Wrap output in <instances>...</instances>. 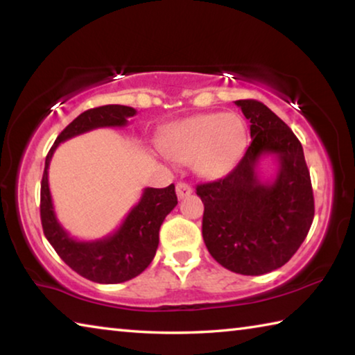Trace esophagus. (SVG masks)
Returning <instances> with one entry per match:
<instances>
[{
  "mask_svg": "<svg viewBox=\"0 0 355 355\" xmlns=\"http://www.w3.org/2000/svg\"><path fill=\"white\" fill-rule=\"evenodd\" d=\"M175 191H177L178 199H186V197L192 194V188L188 183H177Z\"/></svg>",
  "mask_w": 355,
  "mask_h": 355,
  "instance_id": "34e87169",
  "label": "esophagus"
}]
</instances>
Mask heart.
<instances>
[{"label": "heart", "mask_w": 355, "mask_h": 355, "mask_svg": "<svg viewBox=\"0 0 355 355\" xmlns=\"http://www.w3.org/2000/svg\"><path fill=\"white\" fill-rule=\"evenodd\" d=\"M248 128L235 112L199 114L172 123L161 137V150L177 163H191L200 177L227 175L241 158Z\"/></svg>", "instance_id": "1"}]
</instances>
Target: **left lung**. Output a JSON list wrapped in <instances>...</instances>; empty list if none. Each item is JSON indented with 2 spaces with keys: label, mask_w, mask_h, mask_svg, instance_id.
<instances>
[{
  "label": "left lung",
  "mask_w": 355,
  "mask_h": 355,
  "mask_svg": "<svg viewBox=\"0 0 355 355\" xmlns=\"http://www.w3.org/2000/svg\"><path fill=\"white\" fill-rule=\"evenodd\" d=\"M250 120L252 142L225 178L197 186L205 211L203 241L228 271L261 275L284 266L304 243L315 216L313 191L302 146L266 105L238 100ZM274 155L278 172L261 180L257 164Z\"/></svg>",
  "instance_id": "1"
}]
</instances>
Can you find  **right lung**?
<instances>
[{"label":"right lung","instance_id":"obj_1","mask_svg":"<svg viewBox=\"0 0 355 355\" xmlns=\"http://www.w3.org/2000/svg\"><path fill=\"white\" fill-rule=\"evenodd\" d=\"M133 116L135 107L122 105L84 111L58 136L45 159L40 186V219L45 236L75 272L97 284H122L139 275L152 263L159 244V227L178 203L175 186L146 188L116 232L94 241H81L71 238L58 220L48 186V167L61 142L97 128L127 127L128 117Z\"/></svg>","mask_w":355,"mask_h":355}]
</instances>
